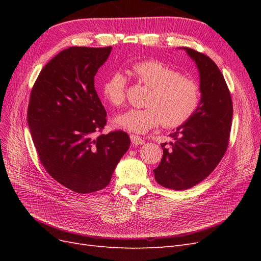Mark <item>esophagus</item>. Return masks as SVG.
<instances>
[{
    "instance_id": "34e87169",
    "label": "esophagus",
    "mask_w": 261,
    "mask_h": 261,
    "mask_svg": "<svg viewBox=\"0 0 261 261\" xmlns=\"http://www.w3.org/2000/svg\"><path fill=\"white\" fill-rule=\"evenodd\" d=\"M130 140H132V143H133L134 145H136V146H138V145H144V144H145L144 139L141 138V137H139V136H137V135H130Z\"/></svg>"
}]
</instances>
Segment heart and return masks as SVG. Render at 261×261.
I'll list each match as a JSON object with an SVG mask.
<instances>
[{"instance_id":"obj_1","label":"heart","mask_w":261,"mask_h":261,"mask_svg":"<svg viewBox=\"0 0 261 261\" xmlns=\"http://www.w3.org/2000/svg\"><path fill=\"white\" fill-rule=\"evenodd\" d=\"M137 81L150 88L145 109H133L114 118V125L129 132L146 133L161 123L178 127L198 109L200 87L196 81L158 60H144L133 65ZM127 81L122 72H114L102 85V94L110 105L121 107L126 99Z\"/></svg>"}]
</instances>
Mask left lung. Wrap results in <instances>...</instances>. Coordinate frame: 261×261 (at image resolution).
<instances>
[{
	"label": "left lung",
	"mask_w": 261,
	"mask_h": 261,
	"mask_svg": "<svg viewBox=\"0 0 261 261\" xmlns=\"http://www.w3.org/2000/svg\"><path fill=\"white\" fill-rule=\"evenodd\" d=\"M183 49L198 68L200 105L186 123L170 134L174 139L171 147L161 145L163 156L153 170L158 183L175 191L197 185L216 169L227 149L233 117L231 93L216 63L200 52Z\"/></svg>",
	"instance_id": "left-lung-1"
}]
</instances>
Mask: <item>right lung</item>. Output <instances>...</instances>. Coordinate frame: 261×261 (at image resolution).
Masks as SVG:
<instances>
[{
	"mask_svg": "<svg viewBox=\"0 0 261 261\" xmlns=\"http://www.w3.org/2000/svg\"><path fill=\"white\" fill-rule=\"evenodd\" d=\"M112 46H70L39 74L30 93L28 126L46 172L75 193L109 185L130 139L123 130L103 135L107 112L94 89V76Z\"/></svg>",
	"mask_w": 261,
	"mask_h": 261,
	"instance_id": "obj_1",
	"label": "right lung"
}]
</instances>
